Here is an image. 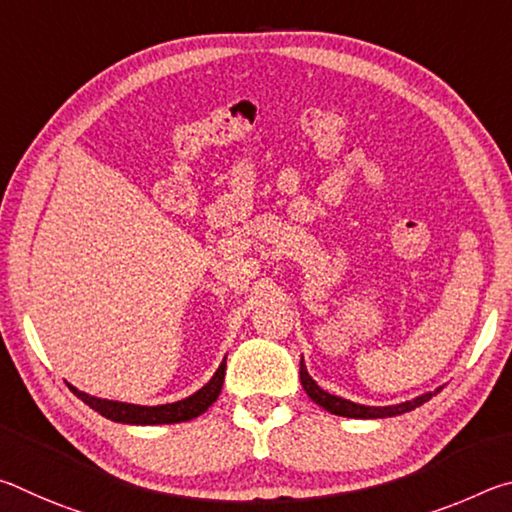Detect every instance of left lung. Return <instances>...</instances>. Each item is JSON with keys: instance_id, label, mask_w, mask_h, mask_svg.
I'll list each match as a JSON object with an SVG mask.
<instances>
[{"instance_id": "obj_1", "label": "left lung", "mask_w": 512, "mask_h": 512, "mask_svg": "<svg viewBox=\"0 0 512 512\" xmlns=\"http://www.w3.org/2000/svg\"><path fill=\"white\" fill-rule=\"evenodd\" d=\"M300 381H302V388H305V393L314 400L318 406H323L325 411L334 413V415H343V418H359V420H375V418H393V415H402L406 411H413L418 409L420 404L429 402L433 395L440 393V388L431 393H424L420 397H413L409 402H402V404H393V406H366V404H357V402H350V400H343L339 395H332L320 388L311 375L307 372L305 361L300 359Z\"/></svg>"}]
</instances>
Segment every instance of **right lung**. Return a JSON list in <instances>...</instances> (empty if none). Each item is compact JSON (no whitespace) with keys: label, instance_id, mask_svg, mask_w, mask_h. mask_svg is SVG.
<instances>
[{"label":"right lung","instance_id":"add662e5","mask_svg":"<svg viewBox=\"0 0 512 512\" xmlns=\"http://www.w3.org/2000/svg\"><path fill=\"white\" fill-rule=\"evenodd\" d=\"M223 379H225V359L219 366V370L214 372V377L207 381V384L196 391L194 395L185 397V400L171 402V404H160V406H140V404H126V402H112V400H101V397H92L88 393L79 391L72 384L69 391H72L79 400L101 413L103 418H108L112 422H121V424H176V422H187L194 420L198 415L205 413L210 406L216 402L221 388H223Z\"/></svg>","mask_w":512,"mask_h":512}]
</instances>
